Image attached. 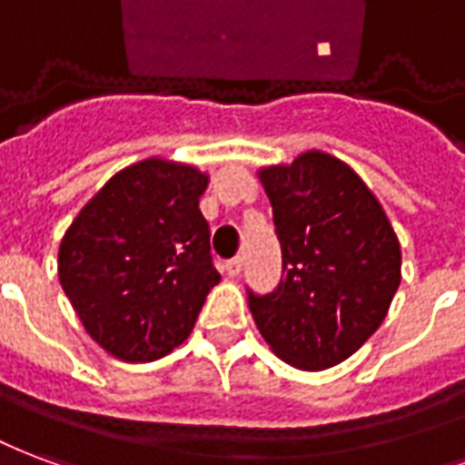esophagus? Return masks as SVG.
<instances>
[{"instance_id":"34e87169","label":"esophagus","mask_w":465,"mask_h":465,"mask_svg":"<svg viewBox=\"0 0 465 465\" xmlns=\"http://www.w3.org/2000/svg\"><path fill=\"white\" fill-rule=\"evenodd\" d=\"M223 270H225V274H228V277H237V274H240V270H242V260H240V257H232V260H228V262L223 265Z\"/></svg>"}]
</instances>
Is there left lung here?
Returning <instances> with one entry per match:
<instances>
[{
  "label": "left lung",
  "mask_w": 465,
  "mask_h": 465,
  "mask_svg": "<svg viewBox=\"0 0 465 465\" xmlns=\"http://www.w3.org/2000/svg\"><path fill=\"white\" fill-rule=\"evenodd\" d=\"M282 247L272 292L247 290L257 330L304 371L351 357L384 322L401 282V247L374 193L322 151L260 171Z\"/></svg>",
  "instance_id": "8db88e82"
}]
</instances>
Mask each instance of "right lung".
Returning a JSON list of instances; mask_svg holds the SVG:
<instances>
[{"label":"right lung","instance_id":"1","mask_svg":"<svg viewBox=\"0 0 465 465\" xmlns=\"http://www.w3.org/2000/svg\"><path fill=\"white\" fill-rule=\"evenodd\" d=\"M208 175L163 158L134 163L84 205L59 247V282L91 340L153 361L188 340L220 282L198 203Z\"/></svg>","mask_w":465,"mask_h":465}]
</instances>
